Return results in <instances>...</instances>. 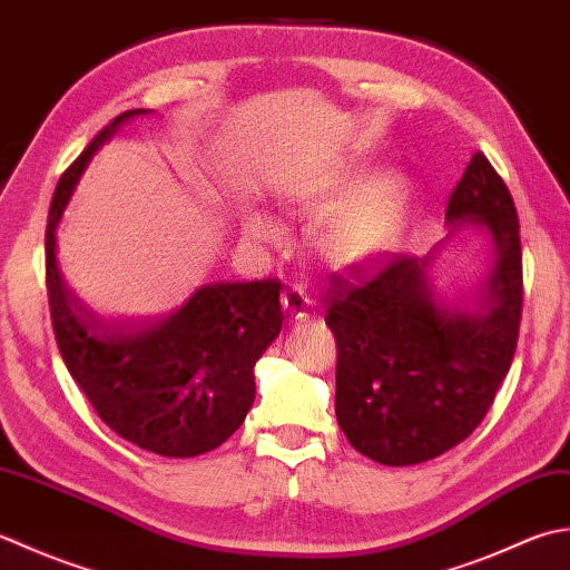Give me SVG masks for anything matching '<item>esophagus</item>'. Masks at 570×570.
Here are the masks:
<instances>
[{"instance_id": "obj_1", "label": "esophagus", "mask_w": 570, "mask_h": 570, "mask_svg": "<svg viewBox=\"0 0 570 570\" xmlns=\"http://www.w3.org/2000/svg\"><path fill=\"white\" fill-rule=\"evenodd\" d=\"M312 305H315V302H312L307 289L302 285H289L283 293V307L289 317H295V320L307 317L312 312Z\"/></svg>"}]
</instances>
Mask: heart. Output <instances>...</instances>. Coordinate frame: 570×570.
Returning a JSON list of instances; mask_svg holds the SVG:
<instances>
[{"label":"heart","mask_w":570,"mask_h":570,"mask_svg":"<svg viewBox=\"0 0 570 570\" xmlns=\"http://www.w3.org/2000/svg\"><path fill=\"white\" fill-rule=\"evenodd\" d=\"M352 184L332 187L312 196L309 206L324 214L340 206L346 196L352 194ZM405 199V179L396 171L381 174L379 179L368 181L350 204L336 208L322 226V248L334 261L352 263L374 255L386 246L393 226H396L399 214ZM248 234L258 240L273 243L277 238V226L271 218L253 216L248 220Z\"/></svg>","instance_id":"1"}]
</instances>
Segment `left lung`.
I'll return each mask as SVG.
<instances>
[{
	"label": "left lung",
	"mask_w": 570,
	"mask_h": 570,
	"mask_svg": "<svg viewBox=\"0 0 570 570\" xmlns=\"http://www.w3.org/2000/svg\"><path fill=\"white\" fill-rule=\"evenodd\" d=\"M452 230L484 224L497 265L474 307L448 312L425 287L431 258L376 253L332 275L324 295L336 342V423L352 448L405 468L443 455L490 411L517 352L524 271L504 179L474 153L448 202Z\"/></svg>",
	"instance_id": "obj_1"
}]
</instances>
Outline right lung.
Returning <instances> with one entry per match:
<instances>
[{
  "label": "right lung",
  "instance_id": "obj_1",
  "mask_svg": "<svg viewBox=\"0 0 570 570\" xmlns=\"http://www.w3.org/2000/svg\"><path fill=\"white\" fill-rule=\"evenodd\" d=\"M127 110L90 139L56 184L46 220V293L58 352L110 431L161 458L218 448L246 421L253 366L281 334V281L204 285L167 317L102 322L56 268V226L80 171Z\"/></svg>",
  "mask_w": 570,
  "mask_h": 570
}]
</instances>
